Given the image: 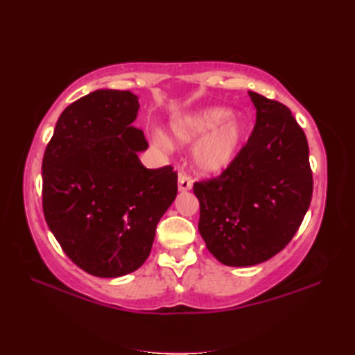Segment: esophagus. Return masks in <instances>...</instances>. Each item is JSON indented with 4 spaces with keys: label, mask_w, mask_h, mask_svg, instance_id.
Returning <instances> with one entry per match:
<instances>
[{
    "label": "esophagus",
    "mask_w": 355,
    "mask_h": 355,
    "mask_svg": "<svg viewBox=\"0 0 355 355\" xmlns=\"http://www.w3.org/2000/svg\"><path fill=\"white\" fill-rule=\"evenodd\" d=\"M192 183H193V180L189 175V173H187L183 169L180 171V173H178V189L180 191H189L192 187Z\"/></svg>",
    "instance_id": "1"
}]
</instances>
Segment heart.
<instances>
[{
	"label": "heart",
	"instance_id": "1",
	"mask_svg": "<svg viewBox=\"0 0 355 355\" xmlns=\"http://www.w3.org/2000/svg\"><path fill=\"white\" fill-rule=\"evenodd\" d=\"M230 116V110L216 107L173 120L172 130L184 143L200 140L209 134L195 150V162H197L200 169L206 172H218L224 169L236 155L241 141L245 135V125L238 119H230L228 121L227 119ZM225 119L227 123L225 122ZM157 143L166 146V140L163 137H158Z\"/></svg>",
	"mask_w": 355,
	"mask_h": 355
}]
</instances>
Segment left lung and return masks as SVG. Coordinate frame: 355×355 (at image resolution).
Listing matches in <instances>:
<instances>
[{
	"mask_svg": "<svg viewBox=\"0 0 355 355\" xmlns=\"http://www.w3.org/2000/svg\"><path fill=\"white\" fill-rule=\"evenodd\" d=\"M256 123L220 175L193 183L198 230L215 258L230 267L273 258L293 239L313 195L305 132L284 103L248 92Z\"/></svg>",
	"mask_w": 355,
	"mask_h": 355,
	"instance_id": "obj_1",
	"label": "left lung"
}]
</instances>
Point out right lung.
Returning <instances> with one entry per match:
<instances>
[{"label":"right lung","mask_w":355,"mask_h":355,"mask_svg":"<svg viewBox=\"0 0 355 355\" xmlns=\"http://www.w3.org/2000/svg\"><path fill=\"white\" fill-rule=\"evenodd\" d=\"M137 96L97 89L69 105L42 158V209L65 254L87 273L119 277L143 266L157 224L177 197L171 164L146 169L131 126Z\"/></svg>","instance_id":"add662e5"}]
</instances>
